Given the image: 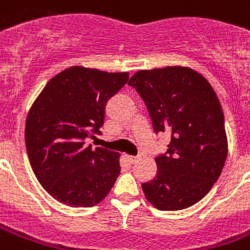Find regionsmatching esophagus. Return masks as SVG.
<instances>
[{
  "label": "esophagus",
  "mask_w": 250,
  "mask_h": 250,
  "mask_svg": "<svg viewBox=\"0 0 250 250\" xmlns=\"http://www.w3.org/2000/svg\"><path fill=\"white\" fill-rule=\"evenodd\" d=\"M125 158H127V161H128V162H129V164H131V165L136 164L137 161L140 160L139 157H135V156H127V157H125Z\"/></svg>",
  "instance_id": "34e87169"
}]
</instances>
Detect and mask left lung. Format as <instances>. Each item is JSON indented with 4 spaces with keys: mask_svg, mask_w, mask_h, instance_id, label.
<instances>
[{
    "mask_svg": "<svg viewBox=\"0 0 250 250\" xmlns=\"http://www.w3.org/2000/svg\"><path fill=\"white\" fill-rule=\"evenodd\" d=\"M128 84L144 100L156 133H171L166 153L156 158V176L141 186L145 197L164 211L194 205L213 188L229 153L217 93L184 66L141 70Z\"/></svg>",
    "mask_w": 250,
    "mask_h": 250,
    "instance_id": "obj_1",
    "label": "left lung"
}]
</instances>
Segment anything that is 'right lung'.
<instances>
[{"label":"right lung","instance_id":"add662e5","mask_svg":"<svg viewBox=\"0 0 250 250\" xmlns=\"http://www.w3.org/2000/svg\"><path fill=\"white\" fill-rule=\"evenodd\" d=\"M128 72L72 66L49 80L25 121V148L37 180L57 201L71 208L97 205L121 174L117 152L85 146L100 133L106 102Z\"/></svg>","mask_w":250,"mask_h":250}]
</instances>
